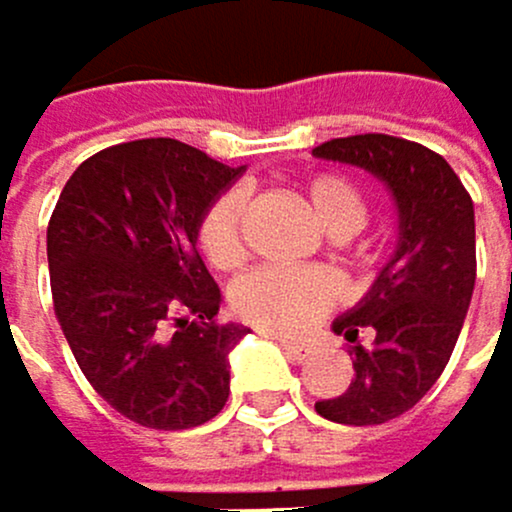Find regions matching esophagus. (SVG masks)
I'll list each match as a JSON object with an SVG mask.
<instances>
[{
  "label": "esophagus",
  "mask_w": 512,
  "mask_h": 512,
  "mask_svg": "<svg viewBox=\"0 0 512 512\" xmlns=\"http://www.w3.org/2000/svg\"><path fill=\"white\" fill-rule=\"evenodd\" d=\"M279 345H282V351H286V354H289L292 360H298V363L314 354L311 345H298V342H289V339H279Z\"/></svg>",
  "instance_id": "obj_1"
}]
</instances>
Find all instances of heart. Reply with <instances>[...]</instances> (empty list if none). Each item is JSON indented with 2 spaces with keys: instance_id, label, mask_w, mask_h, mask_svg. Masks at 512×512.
Returning a JSON list of instances; mask_svg holds the SVG:
<instances>
[{
  "instance_id": "heart-1",
  "label": "heart",
  "mask_w": 512,
  "mask_h": 512,
  "mask_svg": "<svg viewBox=\"0 0 512 512\" xmlns=\"http://www.w3.org/2000/svg\"><path fill=\"white\" fill-rule=\"evenodd\" d=\"M311 205L323 233L332 239L354 236L367 220V201L360 189L342 177H314L307 183ZM245 195L239 189L223 192L198 226V245L217 270H233L245 258L242 239ZM342 298L339 282L323 270H292V267H261L242 276L233 286V311L264 332L298 339L314 329Z\"/></svg>"
}]
</instances>
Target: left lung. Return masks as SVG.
<instances>
[{
    "label": "left lung",
    "mask_w": 512,
    "mask_h": 512,
    "mask_svg": "<svg viewBox=\"0 0 512 512\" xmlns=\"http://www.w3.org/2000/svg\"><path fill=\"white\" fill-rule=\"evenodd\" d=\"M323 161L370 170L395 198L398 248L354 311L332 323L354 354V379L317 413L379 426L407 413L448 367L476 286V214L451 164L410 139L363 133L314 149ZM371 335L359 345V332Z\"/></svg>",
    "instance_id": "left-lung-1"
}]
</instances>
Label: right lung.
Listing matches in <instances>:
<instances>
[{
  "label": "right lung",
  "instance_id": "obj_1",
  "mask_svg": "<svg viewBox=\"0 0 512 512\" xmlns=\"http://www.w3.org/2000/svg\"><path fill=\"white\" fill-rule=\"evenodd\" d=\"M242 167L177 139H136L86 158L58 195L46 251L61 332L89 385L127 420L192 429L230 398L220 289L198 226Z\"/></svg>",
  "mask_w": 512,
  "mask_h": 512
}]
</instances>
